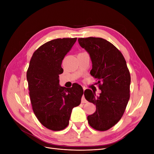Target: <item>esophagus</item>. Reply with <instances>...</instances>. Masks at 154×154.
<instances>
[{
    "instance_id": "esophagus-1",
    "label": "esophagus",
    "mask_w": 154,
    "mask_h": 154,
    "mask_svg": "<svg viewBox=\"0 0 154 154\" xmlns=\"http://www.w3.org/2000/svg\"><path fill=\"white\" fill-rule=\"evenodd\" d=\"M87 101L85 100L84 96H83L82 97V103H87Z\"/></svg>"
}]
</instances>
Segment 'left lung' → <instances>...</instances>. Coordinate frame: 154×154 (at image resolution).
Wrapping results in <instances>:
<instances>
[{"instance_id": "1", "label": "left lung", "mask_w": 154, "mask_h": 154, "mask_svg": "<svg viewBox=\"0 0 154 154\" xmlns=\"http://www.w3.org/2000/svg\"><path fill=\"white\" fill-rule=\"evenodd\" d=\"M78 43L89 54L91 76L97 80L101 93L87 89L85 99L96 106L87 116L91 127L100 131L112 127L123 116L130 98V74L122 53L109 41L101 38H78Z\"/></svg>"}]
</instances>
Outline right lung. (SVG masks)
<instances>
[{"label":"right lung","instance_id":"obj_1","mask_svg":"<svg viewBox=\"0 0 154 154\" xmlns=\"http://www.w3.org/2000/svg\"><path fill=\"white\" fill-rule=\"evenodd\" d=\"M76 40L57 38L41 45L32 54L27 71L32 110L42 125L54 131L67 127L72 110L80 104L83 94L78 83L71 88L59 85L62 60Z\"/></svg>","mask_w":154,"mask_h":154}]
</instances>
